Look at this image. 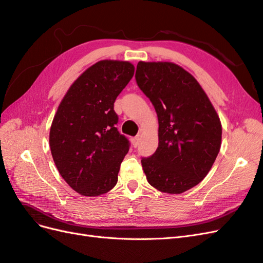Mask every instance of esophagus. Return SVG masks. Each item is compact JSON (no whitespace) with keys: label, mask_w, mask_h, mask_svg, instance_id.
<instances>
[{"label":"esophagus","mask_w":263,"mask_h":263,"mask_svg":"<svg viewBox=\"0 0 263 263\" xmlns=\"http://www.w3.org/2000/svg\"><path fill=\"white\" fill-rule=\"evenodd\" d=\"M132 144H133V146H134L135 148L138 147V145H139V136L132 138Z\"/></svg>","instance_id":"1"}]
</instances>
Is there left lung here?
I'll return each mask as SVG.
<instances>
[{
  "label": "left lung",
  "mask_w": 263,
  "mask_h": 263,
  "mask_svg": "<svg viewBox=\"0 0 263 263\" xmlns=\"http://www.w3.org/2000/svg\"><path fill=\"white\" fill-rule=\"evenodd\" d=\"M139 89L158 116L159 145L141 159L151 186L181 194L197 185L210 172L221 145V124L196 79L173 62L139 61Z\"/></svg>",
  "instance_id": "1"
}]
</instances>
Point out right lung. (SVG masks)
I'll return each instance as SVG.
<instances>
[{"label":"right lung","instance_id":"1","mask_svg":"<svg viewBox=\"0 0 263 263\" xmlns=\"http://www.w3.org/2000/svg\"><path fill=\"white\" fill-rule=\"evenodd\" d=\"M134 72L128 61L94 63L71 84L54 114L49 133L52 159L79 194L99 196L116 185L129 141L115 127L114 102Z\"/></svg>","mask_w":263,"mask_h":263}]
</instances>
